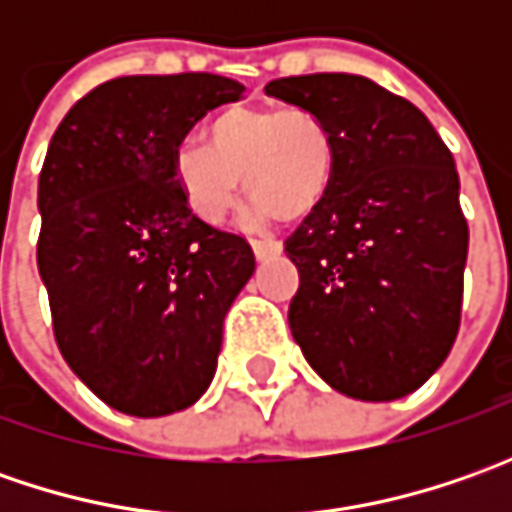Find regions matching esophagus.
I'll list each match as a JSON object with an SVG mask.
<instances>
[{
    "label": "esophagus",
    "mask_w": 512,
    "mask_h": 512,
    "mask_svg": "<svg viewBox=\"0 0 512 512\" xmlns=\"http://www.w3.org/2000/svg\"><path fill=\"white\" fill-rule=\"evenodd\" d=\"M250 245H253L256 259H267V256H276V253H282V242H276V239H253Z\"/></svg>",
    "instance_id": "34e87169"
}]
</instances>
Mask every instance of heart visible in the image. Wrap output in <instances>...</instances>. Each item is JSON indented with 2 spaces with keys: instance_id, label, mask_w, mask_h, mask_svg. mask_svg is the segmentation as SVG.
<instances>
[{
  "instance_id": "1",
  "label": "heart",
  "mask_w": 512,
  "mask_h": 512,
  "mask_svg": "<svg viewBox=\"0 0 512 512\" xmlns=\"http://www.w3.org/2000/svg\"><path fill=\"white\" fill-rule=\"evenodd\" d=\"M207 150L179 145L170 170L185 205L207 225H222L236 205L239 179L256 196L259 213L305 219L325 202L336 139L319 113L305 108L239 105L219 113L205 130Z\"/></svg>"
}]
</instances>
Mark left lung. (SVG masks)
Masks as SVG:
<instances>
[{
	"mask_svg": "<svg viewBox=\"0 0 512 512\" xmlns=\"http://www.w3.org/2000/svg\"><path fill=\"white\" fill-rule=\"evenodd\" d=\"M336 139L325 202L285 239L299 270L287 322L333 390L393 402L447 359L462 322L467 219L453 153L422 110L353 73L273 79Z\"/></svg>",
	"mask_w": 512,
	"mask_h": 512,
	"instance_id": "8db88e82",
	"label": "left lung"
}]
</instances>
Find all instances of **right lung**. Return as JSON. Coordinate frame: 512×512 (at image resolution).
Segmentation results:
<instances>
[{
    "instance_id": "add662e5",
    "label": "right lung",
    "mask_w": 512,
    "mask_h": 512,
    "mask_svg": "<svg viewBox=\"0 0 512 512\" xmlns=\"http://www.w3.org/2000/svg\"><path fill=\"white\" fill-rule=\"evenodd\" d=\"M245 85L119 76L85 93L39 173L36 265L70 370L119 413L168 416L207 390L227 307L256 270L245 236L196 219L170 159Z\"/></svg>"
}]
</instances>
